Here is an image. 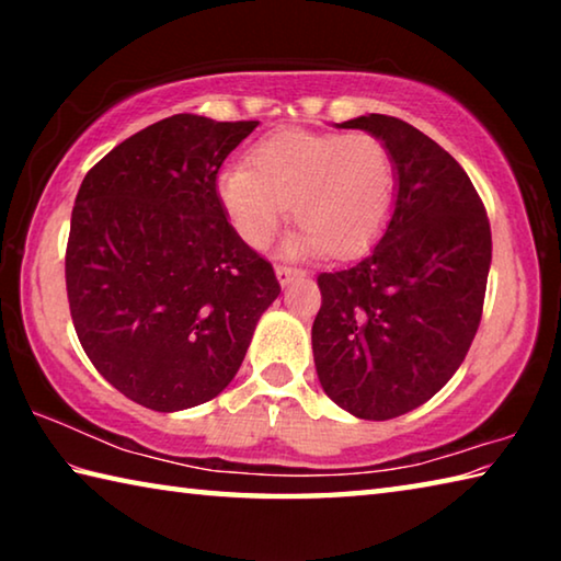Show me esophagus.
I'll use <instances>...</instances> for the list:
<instances>
[{
    "mask_svg": "<svg viewBox=\"0 0 561 561\" xmlns=\"http://www.w3.org/2000/svg\"><path fill=\"white\" fill-rule=\"evenodd\" d=\"M299 277H304V272H301V270H297V267H287V264H277V279H279L282 287H287L289 282L299 279Z\"/></svg>",
    "mask_w": 561,
    "mask_h": 561,
    "instance_id": "obj_1",
    "label": "esophagus"
}]
</instances>
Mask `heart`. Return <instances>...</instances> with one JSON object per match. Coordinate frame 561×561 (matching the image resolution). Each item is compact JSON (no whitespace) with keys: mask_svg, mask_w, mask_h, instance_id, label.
<instances>
[{"mask_svg":"<svg viewBox=\"0 0 561 561\" xmlns=\"http://www.w3.org/2000/svg\"><path fill=\"white\" fill-rule=\"evenodd\" d=\"M398 168L374 133L282 130L252 150V165H230L217 197L234 232L262 250L289 213L301 227L287 242L294 254L346 257L366 250L391 217Z\"/></svg>","mask_w":561,"mask_h":561,"instance_id":"obj_1","label":"heart"}]
</instances>
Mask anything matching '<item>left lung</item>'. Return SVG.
Returning a JSON list of instances; mask_svg holds the SVG:
<instances>
[{"label": "left lung", "instance_id": "left-lung-1", "mask_svg": "<svg viewBox=\"0 0 561 561\" xmlns=\"http://www.w3.org/2000/svg\"><path fill=\"white\" fill-rule=\"evenodd\" d=\"M339 128L383 138L398 187L381 240L317 277L311 348L331 401L388 421L438 393L468 354L485 301L490 220L458 160L411 123L368 113Z\"/></svg>", "mask_w": 561, "mask_h": 561}]
</instances>
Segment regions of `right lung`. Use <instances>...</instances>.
Returning <instances> with one entry per match:
<instances>
[{
  "label": "right lung",
  "mask_w": 561,
  "mask_h": 561,
  "mask_svg": "<svg viewBox=\"0 0 561 561\" xmlns=\"http://www.w3.org/2000/svg\"><path fill=\"white\" fill-rule=\"evenodd\" d=\"M257 126L178 113L103 156L76 195L66 244L76 336L96 371L150 411L222 393L279 297L272 264L217 197L225 158Z\"/></svg>",
  "instance_id": "right-lung-1"
}]
</instances>
